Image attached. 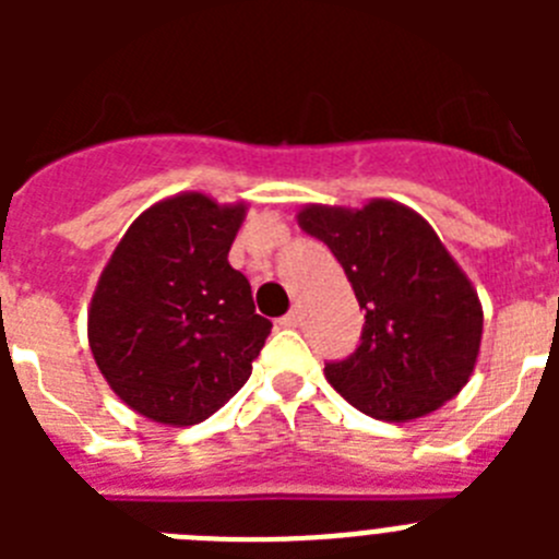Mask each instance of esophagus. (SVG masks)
I'll return each mask as SVG.
<instances>
[{"label": "esophagus", "mask_w": 559, "mask_h": 559, "mask_svg": "<svg viewBox=\"0 0 559 559\" xmlns=\"http://www.w3.org/2000/svg\"><path fill=\"white\" fill-rule=\"evenodd\" d=\"M280 324H283V328H299V324H302V313H299V308H294L288 316H283Z\"/></svg>", "instance_id": "1"}]
</instances>
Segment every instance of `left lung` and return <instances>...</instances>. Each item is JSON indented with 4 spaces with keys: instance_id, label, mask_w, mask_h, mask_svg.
<instances>
[{
    "instance_id": "obj_1",
    "label": "left lung",
    "mask_w": 559,
    "mask_h": 559,
    "mask_svg": "<svg viewBox=\"0 0 559 559\" xmlns=\"http://www.w3.org/2000/svg\"><path fill=\"white\" fill-rule=\"evenodd\" d=\"M296 221L328 243L367 310L358 349L324 367L330 386L386 423L426 417L456 397L476 369L484 310L431 224L389 199L360 210L308 204Z\"/></svg>"
}]
</instances>
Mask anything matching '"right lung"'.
<instances>
[{"label": "right lung", "mask_w": 559, "mask_h": 559, "mask_svg": "<svg viewBox=\"0 0 559 559\" xmlns=\"http://www.w3.org/2000/svg\"><path fill=\"white\" fill-rule=\"evenodd\" d=\"M246 201L179 192L128 226L88 305V347L111 392L159 426L204 423L243 386L271 322L229 265Z\"/></svg>", "instance_id": "obj_1"}]
</instances>
